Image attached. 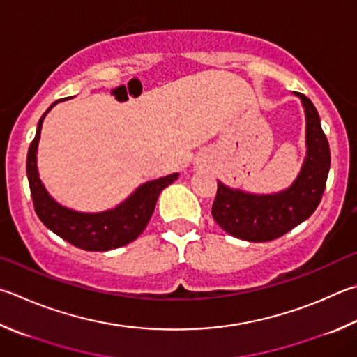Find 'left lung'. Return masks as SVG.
Segmentation results:
<instances>
[{
  "instance_id": "8db88e82",
  "label": "left lung",
  "mask_w": 357,
  "mask_h": 357,
  "mask_svg": "<svg viewBox=\"0 0 357 357\" xmlns=\"http://www.w3.org/2000/svg\"><path fill=\"white\" fill-rule=\"evenodd\" d=\"M301 100L306 115V158L296 179L287 189L261 195L231 189L218 181L212 217L228 234L246 242H270L312 215L325 192L331 153L320 116L306 95Z\"/></svg>"
}]
</instances>
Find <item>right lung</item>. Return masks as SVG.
Returning a JSON list of instances; mask_svg holds the SVG:
<instances>
[{
  "label": "right lung",
  "instance_id": "obj_1",
  "mask_svg": "<svg viewBox=\"0 0 357 357\" xmlns=\"http://www.w3.org/2000/svg\"><path fill=\"white\" fill-rule=\"evenodd\" d=\"M59 101L53 102L38 120L36 137L31 142L26 159V174L37 217L56 236L86 251H107L131 243L146 228L160 192L174 183L179 173L148 181L139 185L123 203L102 212H79L57 203L38 178L37 148L43 119Z\"/></svg>",
  "mask_w": 357,
  "mask_h": 357
}]
</instances>
